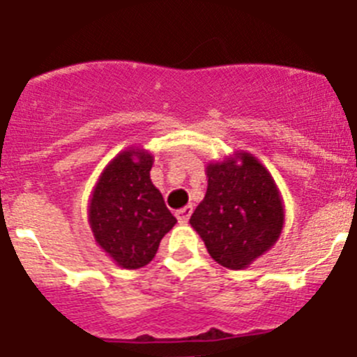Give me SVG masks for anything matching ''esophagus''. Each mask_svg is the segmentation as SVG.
I'll return each instance as SVG.
<instances>
[{"label":"esophagus","mask_w":357,"mask_h":357,"mask_svg":"<svg viewBox=\"0 0 357 357\" xmlns=\"http://www.w3.org/2000/svg\"><path fill=\"white\" fill-rule=\"evenodd\" d=\"M192 211H194V208H192V204H188V206H185V208H181V210L176 211V217H178L179 222L185 224V222H188V218H190Z\"/></svg>","instance_id":"obj_1"}]
</instances>
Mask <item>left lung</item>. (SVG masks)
<instances>
[{
    "mask_svg": "<svg viewBox=\"0 0 357 357\" xmlns=\"http://www.w3.org/2000/svg\"><path fill=\"white\" fill-rule=\"evenodd\" d=\"M208 188L190 226L218 265L243 271L271 250L284 227V201L265 165L249 151L206 163Z\"/></svg>",
    "mask_w": 357,
    "mask_h": 357,
    "instance_id": "1",
    "label": "left lung"
}]
</instances>
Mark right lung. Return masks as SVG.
<instances>
[{
	"label": "right lung",
	"mask_w": 357,
	"mask_h": 357,
	"mask_svg": "<svg viewBox=\"0 0 357 357\" xmlns=\"http://www.w3.org/2000/svg\"><path fill=\"white\" fill-rule=\"evenodd\" d=\"M153 162V153L142 146L121 151L101 171L86 206L96 243L126 271L142 268L155 258L176 224L162 192L151 181Z\"/></svg>",
	"instance_id": "right-lung-1"
}]
</instances>
